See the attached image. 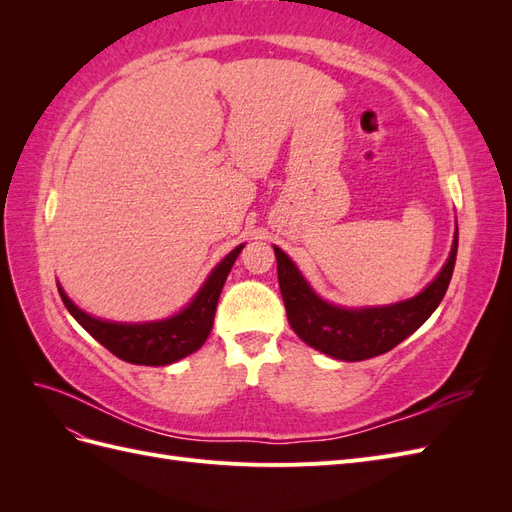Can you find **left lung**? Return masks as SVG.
<instances>
[{
	"label": "left lung",
	"instance_id": "left-lung-1",
	"mask_svg": "<svg viewBox=\"0 0 512 512\" xmlns=\"http://www.w3.org/2000/svg\"><path fill=\"white\" fill-rule=\"evenodd\" d=\"M459 232L451 247L446 265L423 292L395 305L346 309L320 299L309 288L297 265L273 245L277 258V280H280L286 316L292 331L307 346H312L339 361H365L393 350L410 337L421 324L436 312L451 284L457 258Z\"/></svg>",
	"mask_w": 512,
	"mask_h": 512
}]
</instances>
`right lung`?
I'll list each match as a JSON object with an SVG mask.
<instances>
[{"label":"right lung","instance_id":"1","mask_svg":"<svg viewBox=\"0 0 512 512\" xmlns=\"http://www.w3.org/2000/svg\"><path fill=\"white\" fill-rule=\"evenodd\" d=\"M243 245H237L218 267H215L207 282L200 286L196 297L181 309L179 314L158 322H108L85 314L76 307L64 288H59L61 301L68 307L74 320L98 342L111 350L121 361L134 365H170L183 356L196 352L205 344L211 333L215 307H218L220 292L224 288L226 277L241 254Z\"/></svg>","mask_w":512,"mask_h":512}]
</instances>
